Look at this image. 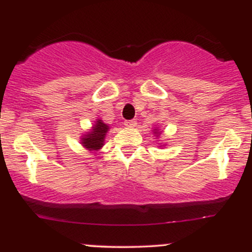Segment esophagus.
Here are the masks:
<instances>
[{
    "instance_id": "34e87169",
    "label": "esophagus",
    "mask_w": 252,
    "mask_h": 252,
    "mask_svg": "<svg viewBox=\"0 0 252 252\" xmlns=\"http://www.w3.org/2000/svg\"><path fill=\"white\" fill-rule=\"evenodd\" d=\"M136 119H129V121H126L124 122V126H128V128H134L135 126H136Z\"/></svg>"
}]
</instances>
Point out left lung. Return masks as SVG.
Wrapping results in <instances>:
<instances>
[{"label":"left lung","mask_w":252,"mask_h":252,"mask_svg":"<svg viewBox=\"0 0 252 252\" xmlns=\"http://www.w3.org/2000/svg\"><path fill=\"white\" fill-rule=\"evenodd\" d=\"M155 130H156V133H155V134H157L158 136H159V133H158V130H157V129H155Z\"/></svg>","instance_id":"left-lung-1"}]
</instances>
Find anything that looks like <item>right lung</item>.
<instances>
[{
	"label": "right lung",
	"mask_w": 252,
	"mask_h": 252,
	"mask_svg": "<svg viewBox=\"0 0 252 252\" xmlns=\"http://www.w3.org/2000/svg\"><path fill=\"white\" fill-rule=\"evenodd\" d=\"M107 130L108 126H106L105 123H102L101 121H97L96 124L94 126V128H93L92 133L86 135V136L82 139V144H83L84 147L88 148V150H99V148L104 145V139Z\"/></svg>",
	"instance_id": "obj_1"
}]
</instances>
